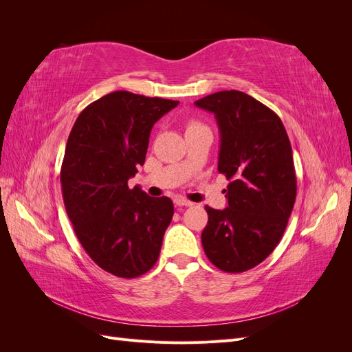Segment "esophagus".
I'll use <instances>...</instances> for the list:
<instances>
[{"label": "esophagus", "instance_id": "esophagus-1", "mask_svg": "<svg viewBox=\"0 0 352 352\" xmlns=\"http://www.w3.org/2000/svg\"><path fill=\"white\" fill-rule=\"evenodd\" d=\"M175 204L177 207H190V206H194V202H190L185 198H175Z\"/></svg>", "mask_w": 352, "mask_h": 352}]
</instances>
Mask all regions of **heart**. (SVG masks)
Instances as JSON below:
<instances>
[{
	"instance_id": "b5f03b06",
	"label": "heart",
	"mask_w": 352,
	"mask_h": 352,
	"mask_svg": "<svg viewBox=\"0 0 352 352\" xmlns=\"http://www.w3.org/2000/svg\"><path fill=\"white\" fill-rule=\"evenodd\" d=\"M198 126H201L199 123H197V122H189L188 124H186V132L188 131H192V129H195V127H198Z\"/></svg>"
}]
</instances>
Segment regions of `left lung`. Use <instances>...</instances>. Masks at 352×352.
Wrapping results in <instances>:
<instances>
[{
	"label": "left lung",
	"mask_w": 352,
	"mask_h": 352,
	"mask_svg": "<svg viewBox=\"0 0 352 352\" xmlns=\"http://www.w3.org/2000/svg\"><path fill=\"white\" fill-rule=\"evenodd\" d=\"M195 105L216 116L221 141L217 170L230 182L228 207H206L202 247L217 269L247 272L278 247L295 204L289 138L279 116L245 92L220 91Z\"/></svg>",
	"instance_id": "left-lung-1"
}]
</instances>
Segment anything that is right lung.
<instances>
[{"label":"right lung","mask_w":352,"mask_h":352,"mask_svg":"<svg viewBox=\"0 0 352 352\" xmlns=\"http://www.w3.org/2000/svg\"><path fill=\"white\" fill-rule=\"evenodd\" d=\"M177 104L116 91L85 107L69 135L60 172L67 216L92 261L117 278L153 267L172 221V199L127 180L145 163L154 123Z\"/></svg>","instance_id":"add662e5"}]
</instances>
